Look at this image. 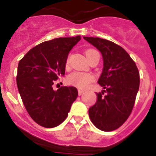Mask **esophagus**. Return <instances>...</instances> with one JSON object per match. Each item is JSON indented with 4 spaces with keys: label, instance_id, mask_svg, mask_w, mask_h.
<instances>
[{
    "label": "esophagus",
    "instance_id": "esophagus-1",
    "mask_svg": "<svg viewBox=\"0 0 156 156\" xmlns=\"http://www.w3.org/2000/svg\"><path fill=\"white\" fill-rule=\"evenodd\" d=\"M84 90H81V89H79V90H78V94H79V95H81V94H83L84 93Z\"/></svg>",
    "mask_w": 156,
    "mask_h": 156
}]
</instances>
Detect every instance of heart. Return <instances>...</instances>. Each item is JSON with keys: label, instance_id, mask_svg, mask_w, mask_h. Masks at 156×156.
<instances>
[{"label": "heart", "instance_id": "heart-1", "mask_svg": "<svg viewBox=\"0 0 156 156\" xmlns=\"http://www.w3.org/2000/svg\"><path fill=\"white\" fill-rule=\"evenodd\" d=\"M91 51L93 50L87 51L86 53ZM68 80L71 84L74 85L77 87L86 88L94 80V76L90 73H82V72H74L73 73L70 74Z\"/></svg>", "mask_w": 156, "mask_h": 156}]
</instances>
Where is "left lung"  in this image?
<instances>
[{"mask_svg": "<svg viewBox=\"0 0 156 156\" xmlns=\"http://www.w3.org/2000/svg\"><path fill=\"white\" fill-rule=\"evenodd\" d=\"M83 39L97 48L103 58L98 83L105 90L96 93L97 101L88 110L89 117L99 129L112 131L131 113L140 84L138 69L129 54L115 43L98 37Z\"/></svg>", "mask_w": 156, "mask_h": 156, "instance_id": "left-lung-1", "label": "left lung"}]
</instances>
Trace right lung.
I'll return each mask as SVG.
<instances>
[{
	"instance_id": "right-lung-1",
	"label": "right lung",
	"mask_w": 156,
	"mask_h": 156,
	"mask_svg": "<svg viewBox=\"0 0 156 156\" xmlns=\"http://www.w3.org/2000/svg\"><path fill=\"white\" fill-rule=\"evenodd\" d=\"M81 37H60L32 48L19 61L16 81L29 115L46 128L55 127L66 119L78 91L75 87L53 89L54 81L63 76L71 49Z\"/></svg>"
}]
</instances>
